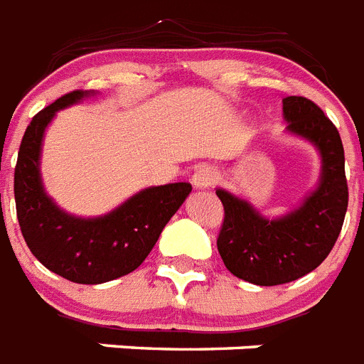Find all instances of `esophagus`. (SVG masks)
Returning a JSON list of instances; mask_svg holds the SVG:
<instances>
[{
	"label": "esophagus",
	"instance_id": "1",
	"mask_svg": "<svg viewBox=\"0 0 364 364\" xmlns=\"http://www.w3.org/2000/svg\"><path fill=\"white\" fill-rule=\"evenodd\" d=\"M217 179H219L217 171L210 166H204V168L196 170V173L193 176V185L196 188H210L211 185H215Z\"/></svg>",
	"mask_w": 364,
	"mask_h": 364
}]
</instances>
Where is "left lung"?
I'll use <instances>...</instances> for the list:
<instances>
[{"label":"left lung","mask_w":364,"mask_h":364,"mask_svg":"<svg viewBox=\"0 0 364 364\" xmlns=\"http://www.w3.org/2000/svg\"><path fill=\"white\" fill-rule=\"evenodd\" d=\"M283 115L293 134L321 153V183L299 210L268 221L243 200L217 191L225 217L217 236L223 262L234 276L255 285H282L316 270L338 240L348 210L344 145L336 126L311 100L287 96Z\"/></svg>","instance_id":"left-lung-1"}]
</instances>
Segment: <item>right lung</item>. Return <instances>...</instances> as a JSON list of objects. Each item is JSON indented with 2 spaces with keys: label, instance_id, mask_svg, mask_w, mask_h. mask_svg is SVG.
Instances as JSON below:
<instances>
[{
  "label": "right lung",
  "instance_id": "obj_1",
  "mask_svg": "<svg viewBox=\"0 0 364 364\" xmlns=\"http://www.w3.org/2000/svg\"><path fill=\"white\" fill-rule=\"evenodd\" d=\"M85 94H64L31 119L14 166V202L20 230L33 257L70 282L96 285L126 276L141 264L193 187L170 183L145 188L98 219H77L60 211L45 194L39 177L43 132L56 111Z\"/></svg>",
  "mask_w": 364,
  "mask_h": 364
}]
</instances>
